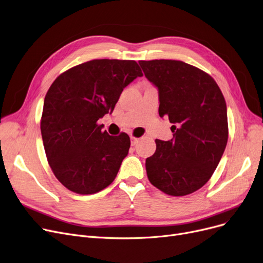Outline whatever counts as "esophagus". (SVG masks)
Masks as SVG:
<instances>
[{
	"mask_svg": "<svg viewBox=\"0 0 263 263\" xmlns=\"http://www.w3.org/2000/svg\"><path fill=\"white\" fill-rule=\"evenodd\" d=\"M139 141H140V139L134 138V136H131V145H132V146H135L136 144L139 143Z\"/></svg>",
	"mask_w": 263,
	"mask_h": 263,
	"instance_id": "1",
	"label": "esophagus"
}]
</instances>
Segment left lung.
Instances as JSON below:
<instances>
[{
  "label": "left lung",
  "mask_w": 263,
  "mask_h": 263,
  "mask_svg": "<svg viewBox=\"0 0 263 263\" xmlns=\"http://www.w3.org/2000/svg\"><path fill=\"white\" fill-rule=\"evenodd\" d=\"M159 90V115L173 123V139L156 140L146 159L147 177L168 196L182 197L203 187L218 165L228 142L227 105L214 78L178 60L139 62Z\"/></svg>",
  "instance_id": "obj_1"
}]
</instances>
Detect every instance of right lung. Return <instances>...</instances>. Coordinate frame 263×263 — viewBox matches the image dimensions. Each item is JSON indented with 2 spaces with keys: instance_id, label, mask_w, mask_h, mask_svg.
<instances>
[{
  "instance_id": "obj_1",
  "label": "right lung",
  "mask_w": 263,
  "mask_h": 263,
  "mask_svg": "<svg viewBox=\"0 0 263 263\" xmlns=\"http://www.w3.org/2000/svg\"><path fill=\"white\" fill-rule=\"evenodd\" d=\"M143 76L134 60L96 59L54 79L44 100L41 132L47 161L61 184L78 195L103 190L117 176L130 138L102 132L123 88Z\"/></svg>"
}]
</instances>
